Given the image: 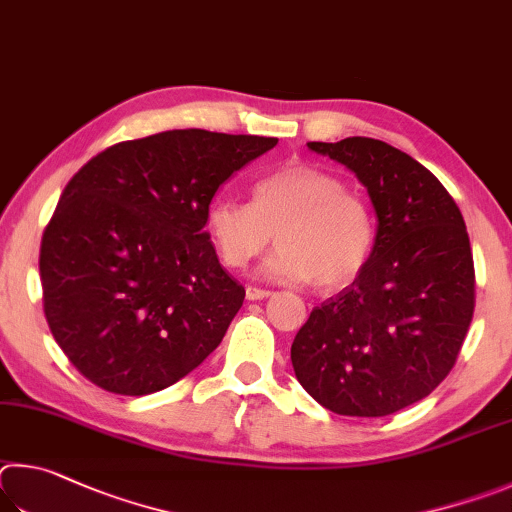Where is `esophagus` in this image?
Here are the masks:
<instances>
[{"instance_id":"34e87169","label":"esophagus","mask_w":512,"mask_h":512,"mask_svg":"<svg viewBox=\"0 0 512 512\" xmlns=\"http://www.w3.org/2000/svg\"><path fill=\"white\" fill-rule=\"evenodd\" d=\"M245 294H247V299L249 301H261V299H267L270 297V290H263V288H256V285H249V288L245 290Z\"/></svg>"}]
</instances>
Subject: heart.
Masks as SVG:
<instances>
[{
  "label": "heart",
  "instance_id": "heart-1",
  "mask_svg": "<svg viewBox=\"0 0 512 512\" xmlns=\"http://www.w3.org/2000/svg\"><path fill=\"white\" fill-rule=\"evenodd\" d=\"M206 233L220 261L242 270L272 242L263 276L339 290L369 265L375 218L362 195L346 191L342 177L290 161L251 186V202L215 200L206 209Z\"/></svg>",
  "mask_w": 512,
  "mask_h": 512
}]
</instances>
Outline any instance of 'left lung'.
<instances>
[{
	"instance_id": "obj_1",
	"label": "left lung",
	"mask_w": 512,
	"mask_h": 512,
	"mask_svg": "<svg viewBox=\"0 0 512 512\" xmlns=\"http://www.w3.org/2000/svg\"><path fill=\"white\" fill-rule=\"evenodd\" d=\"M308 148L355 173L378 227L364 272L312 310L294 337V375L335 414H396L447 378L468 335V229L445 186L407 152L369 137Z\"/></svg>"
}]
</instances>
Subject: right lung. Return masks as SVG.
<instances>
[{
    "label": "right lung",
    "instance_id": "obj_1",
    "mask_svg": "<svg viewBox=\"0 0 512 512\" xmlns=\"http://www.w3.org/2000/svg\"><path fill=\"white\" fill-rule=\"evenodd\" d=\"M279 139L168 130L98 152L71 177L40 247L44 315L89 382L170 387L209 357L245 288L206 227L218 188Z\"/></svg>",
    "mask_w": 512,
    "mask_h": 512
}]
</instances>
